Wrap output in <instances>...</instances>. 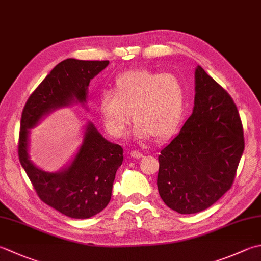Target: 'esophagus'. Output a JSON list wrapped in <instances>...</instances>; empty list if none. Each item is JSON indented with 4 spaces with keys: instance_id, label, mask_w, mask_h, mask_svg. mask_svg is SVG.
I'll list each match as a JSON object with an SVG mask.
<instances>
[{
    "instance_id": "1",
    "label": "esophagus",
    "mask_w": 261,
    "mask_h": 261,
    "mask_svg": "<svg viewBox=\"0 0 261 261\" xmlns=\"http://www.w3.org/2000/svg\"><path fill=\"white\" fill-rule=\"evenodd\" d=\"M130 155L135 158H141L142 156H144V154H142V152L139 150H131Z\"/></svg>"
}]
</instances>
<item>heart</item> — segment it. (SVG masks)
<instances>
[{
  "instance_id": "b5f03b06",
  "label": "heart",
  "mask_w": 261,
  "mask_h": 261,
  "mask_svg": "<svg viewBox=\"0 0 261 261\" xmlns=\"http://www.w3.org/2000/svg\"><path fill=\"white\" fill-rule=\"evenodd\" d=\"M186 98V86L178 75L136 69L117 75L113 90L101 91L98 110L101 123L111 136H125L132 112L137 138L164 139L180 124Z\"/></svg>"
}]
</instances>
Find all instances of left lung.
Returning a JSON list of instances; mask_svg holds the SVG:
<instances>
[{"label":"left lung","instance_id":"left-lung-1","mask_svg":"<svg viewBox=\"0 0 261 261\" xmlns=\"http://www.w3.org/2000/svg\"><path fill=\"white\" fill-rule=\"evenodd\" d=\"M243 150L236 103L198 66L192 114L158 156L157 188L163 201L180 214L205 211L231 189Z\"/></svg>","mask_w":261,"mask_h":261}]
</instances>
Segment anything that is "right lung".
Segmentation results:
<instances>
[{"label": "right lung", "mask_w": 261, "mask_h": 261, "mask_svg": "<svg viewBox=\"0 0 261 261\" xmlns=\"http://www.w3.org/2000/svg\"><path fill=\"white\" fill-rule=\"evenodd\" d=\"M109 63L75 59L62 61L33 91L22 110L18 142L20 164L40 200L71 218H89L107 206L115 173L123 161V148L107 141L90 123L72 164L60 173H46L29 161L28 129L50 110L69 105L73 99L85 103L90 80Z\"/></svg>", "instance_id": "1"}]
</instances>
